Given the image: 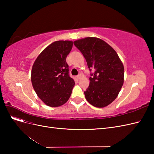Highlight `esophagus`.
I'll return each mask as SVG.
<instances>
[{
  "label": "esophagus",
  "instance_id": "34e87169",
  "mask_svg": "<svg viewBox=\"0 0 154 154\" xmlns=\"http://www.w3.org/2000/svg\"><path fill=\"white\" fill-rule=\"evenodd\" d=\"M81 77H82V74H79L78 76H76V78H77V79H78V80H79V79H80Z\"/></svg>",
  "mask_w": 154,
  "mask_h": 154
}]
</instances>
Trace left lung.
<instances>
[{
	"instance_id": "8db88e82",
	"label": "left lung",
	"mask_w": 154,
	"mask_h": 154,
	"mask_svg": "<svg viewBox=\"0 0 154 154\" xmlns=\"http://www.w3.org/2000/svg\"><path fill=\"white\" fill-rule=\"evenodd\" d=\"M74 45L85 58L90 71H94L84 92L86 100L96 107L107 106L117 97L124 82V67L117 53L95 37L76 40Z\"/></svg>"
}]
</instances>
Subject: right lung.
I'll return each instance as SVG.
<instances>
[{"label": "right lung", "mask_w": 154, "mask_h": 154, "mask_svg": "<svg viewBox=\"0 0 154 154\" xmlns=\"http://www.w3.org/2000/svg\"><path fill=\"white\" fill-rule=\"evenodd\" d=\"M72 41H57L42 52L32 66L31 82L37 96L51 107L63 105L71 96L74 81L69 76L66 58Z\"/></svg>", "instance_id": "add662e5"}]
</instances>
